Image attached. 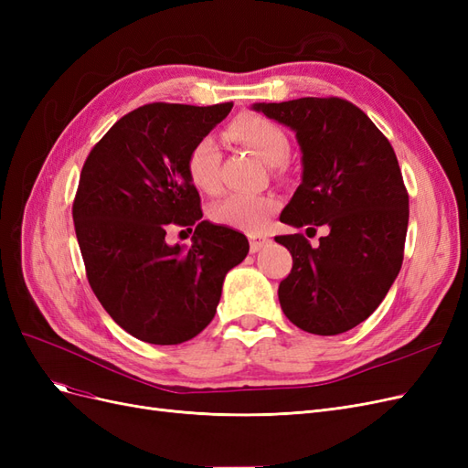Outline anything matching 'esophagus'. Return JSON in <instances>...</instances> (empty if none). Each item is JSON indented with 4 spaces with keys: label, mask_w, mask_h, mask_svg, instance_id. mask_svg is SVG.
<instances>
[{
    "label": "esophagus",
    "mask_w": 468,
    "mask_h": 468,
    "mask_svg": "<svg viewBox=\"0 0 468 468\" xmlns=\"http://www.w3.org/2000/svg\"><path fill=\"white\" fill-rule=\"evenodd\" d=\"M269 242H271V238H269L267 234H251L250 236V250H251V253H256V251L263 250Z\"/></svg>",
    "instance_id": "obj_1"
}]
</instances>
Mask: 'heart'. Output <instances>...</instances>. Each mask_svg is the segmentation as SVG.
Masks as SVG:
<instances>
[{
  "mask_svg": "<svg viewBox=\"0 0 468 468\" xmlns=\"http://www.w3.org/2000/svg\"><path fill=\"white\" fill-rule=\"evenodd\" d=\"M224 136L258 154L271 165L287 160L291 140L287 131L271 119L258 112H239L224 129ZM186 169L189 181L201 193L215 195L220 191V150L212 138H199L191 146ZM277 201L269 195H230L210 207V220L236 230L256 232L273 215Z\"/></svg>",
  "mask_w": 468,
  "mask_h": 468,
  "instance_id": "b5f03b06",
  "label": "heart"
}]
</instances>
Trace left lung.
<instances>
[{"label": "left lung", "instance_id": "obj_1", "mask_svg": "<svg viewBox=\"0 0 468 468\" xmlns=\"http://www.w3.org/2000/svg\"><path fill=\"white\" fill-rule=\"evenodd\" d=\"M253 111L291 126L303 150V183L281 222L330 229L316 248L303 234L275 236L292 256L279 285L282 313L308 334H344L375 313L402 267L410 208L399 160L346 99L301 97Z\"/></svg>", "mask_w": 468, "mask_h": 468}]
</instances>
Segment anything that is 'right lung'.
<instances>
[{
  "instance_id": "add662e5",
  "label": "right lung",
  "mask_w": 468,
  "mask_h": 468,
  "mask_svg": "<svg viewBox=\"0 0 468 468\" xmlns=\"http://www.w3.org/2000/svg\"><path fill=\"white\" fill-rule=\"evenodd\" d=\"M230 109L143 105L112 124L83 164L72 215L86 275L107 314L143 342L177 346L201 334L226 273L250 251L242 232L201 220L186 169L191 146ZM172 225L196 229L189 250L165 244Z\"/></svg>"
}]
</instances>
